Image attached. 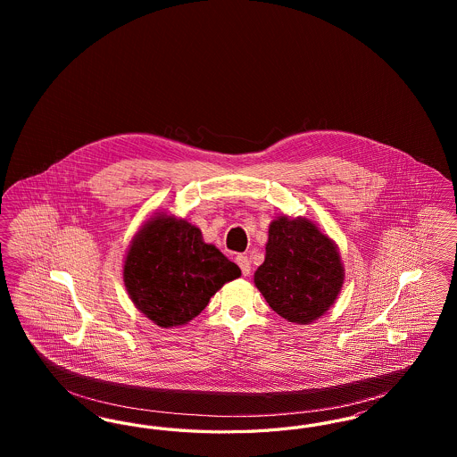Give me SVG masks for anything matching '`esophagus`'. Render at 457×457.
<instances>
[{
	"label": "esophagus",
	"mask_w": 457,
	"mask_h": 457,
	"mask_svg": "<svg viewBox=\"0 0 457 457\" xmlns=\"http://www.w3.org/2000/svg\"><path fill=\"white\" fill-rule=\"evenodd\" d=\"M237 263H238V267L241 269V274H243V276H248V274H250V270H252V263H250V259H248L246 255H238V257H237Z\"/></svg>",
	"instance_id": "esophagus-1"
}]
</instances>
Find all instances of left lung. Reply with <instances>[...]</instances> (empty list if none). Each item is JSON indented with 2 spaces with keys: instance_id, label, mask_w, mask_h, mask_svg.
I'll use <instances>...</instances> for the list:
<instances>
[{
  "instance_id": "left-lung-1",
  "label": "left lung",
  "mask_w": 457,
  "mask_h": 457,
  "mask_svg": "<svg viewBox=\"0 0 457 457\" xmlns=\"http://www.w3.org/2000/svg\"><path fill=\"white\" fill-rule=\"evenodd\" d=\"M343 265L336 245L306 219H276L269 228L265 261L255 286L283 319L308 324L337 298Z\"/></svg>"
}]
</instances>
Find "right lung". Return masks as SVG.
<instances>
[{
    "mask_svg": "<svg viewBox=\"0 0 457 457\" xmlns=\"http://www.w3.org/2000/svg\"><path fill=\"white\" fill-rule=\"evenodd\" d=\"M241 270L187 220L153 219L135 237L123 279L133 303L161 327L187 324Z\"/></svg>",
    "mask_w": 457,
    "mask_h": 457,
    "instance_id": "right-lung-1",
    "label": "right lung"
}]
</instances>
